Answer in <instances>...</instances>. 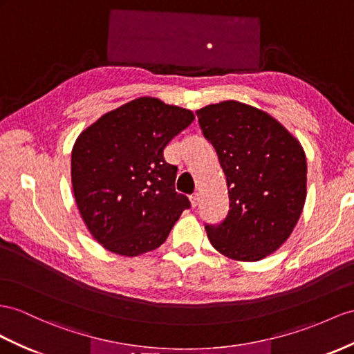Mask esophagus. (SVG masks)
Instances as JSON below:
<instances>
[{
	"label": "esophagus",
	"mask_w": 354,
	"mask_h": 354,
	"mask_svg": "<svg viewBox=\"0 0 354 354\" xmlns=\"http://www.w3.org/2000/svg\"><path fill=\"white\" fill-rule=\"evenodd\" d=\"M189 202H192V205L196 207L198 205V202H201V196H198V193H194L189 196Z\"/></svg>",
	"instance_id": "34e87169"
}]
</instances>
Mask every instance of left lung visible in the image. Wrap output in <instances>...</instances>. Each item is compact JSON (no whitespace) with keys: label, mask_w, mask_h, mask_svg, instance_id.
Returning <instances> with one entry per match:
<instances>
[{"label":"left lung","mask_w":354,"mask_h":354,"mask_svg":"<svg viewBox=\"0 0 354 354\" xmlns=\"http://www.w3.org/2000/svg\"><path fill=\"white\" fill-rule=\"evenodd\" d=\"M218 156L229 188V212L206 224L212 247L225 257L257 261L293 232L306 197L305 152L275 118L239 102L196 112Z\"/></svg>","instance_id":"left-lung-1"}]
</instances>
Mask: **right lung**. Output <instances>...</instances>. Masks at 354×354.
<instances>
[{"label":"right lung","mask_w":354,"mask_h":354,"mask_svg":"<svg viewBox=\"0 0 354 354\" xmlns=\"http://www.w3.org/2000/svg\"><path fill=\"white\" fill-rule=\"evenodd\" d=\"M193 121L188 109L142 97L80 133L71 184L88 230L106 250L134 257L158 248L192 206L162 152Z\"/></svg>","instance_id":"add662e5"}]
</instances>
